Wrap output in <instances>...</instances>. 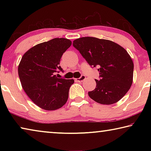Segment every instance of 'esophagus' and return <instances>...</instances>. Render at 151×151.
<instances>
[{
	"label": "esophagus",
	"instance_id": "1",
	"mask_svg": "<svg viewBox=\"0 0 151 151\" xmlns=\"http://www.w3.org/2000/svg\"><path fill=\"white\" fill-rule=\"evenodd\" d=\"M85 79H86L85 76V75H82L80 78H76V81H78V82H83V81H85Z\"/></svg>",
	"mask_w": 151,
	"mask_h": 151
}]
</instances>
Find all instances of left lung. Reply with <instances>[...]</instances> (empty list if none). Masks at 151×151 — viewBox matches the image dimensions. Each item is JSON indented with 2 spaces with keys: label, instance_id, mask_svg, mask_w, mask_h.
I'll return each mask as SVG.
<instances>
[{
  "label": "left lung",
  "instance_id": "8db88e82",
  "mask_svg": "<svg viewBox=\"0 0 151 151\" xmlns=\"http://www.w3.org/2000/svg\"><path fill=\"white\" fill-rule=\"evenodd\" d=\"M76 48L91 66H99V80L88 96L102 104L116 103L131 88L134 64L127 51L113 41L95 37H82L73 41Z\"/></svg>",
  "mask_w": 151,
  "mask_h": 151
}]
</instances>
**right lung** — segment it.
<instances>
[{
	"label": "right lung",
	"instance_id": "obj_1",
	"mask_svg": "<svg viewBox=\"0 0 151 151\" xmlns=\"http://www.w3.org/2000/svg\"><path fill=\"white\" fill-rule=\"evenodd\" d=\"M72 45L65 38H55L30 48L22 56L18 67L19 78L27 96L46 111L65 105L73 79L58 78L55 73L63 70L62 55Z\"/></svg>",
	"mask_w": 151,
	"mask_h": 151
}]
</instances>
